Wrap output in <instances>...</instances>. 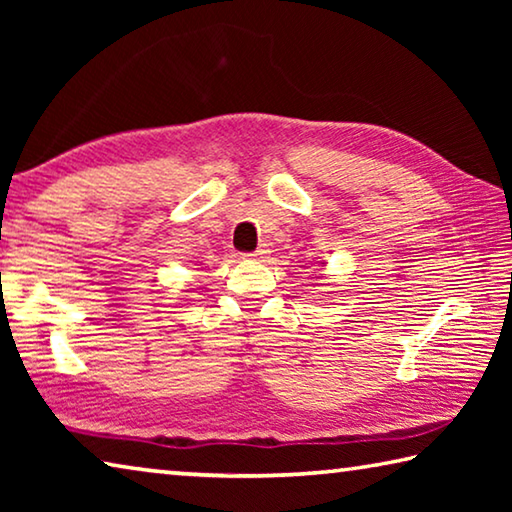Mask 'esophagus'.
Segmentation results:
<instances>
[{"mask_svg": "<svg viewBox=\"0 0 512 512\" xmlns=\"http://www.w3.org/2000/svg\"><path fill=\"white\" fill-rule=\"evenodd\" d=\"M268 253V250H266V246H259L257 250H255V253H248L246 257H250V259H262L264 255Z\"/></svg>", "mask_w": 512, "mask_h": 512, "instance_id": "1", "label": "esophagus"}]
</instances>
